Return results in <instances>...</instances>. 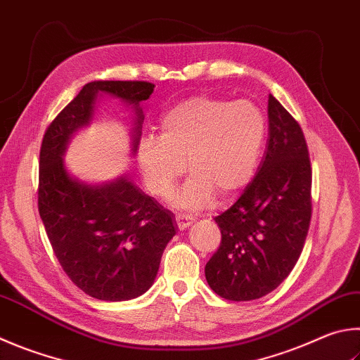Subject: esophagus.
Masks as SVG:
<instances>
[{
  "label": "esophagus",
  "instance_id": "34e87169",
  "mask_svg": "<svg viewBox=\"0 0 360 360\" xmlns=\"http://www.w3.org/2000/svg\"><path fill=\"white\" fill-rule=\"evenodd\" d=\"M176 221H178L179 230H186V228H188V226L193 224V219L191 217V215L178 214V215H176Z\"/></svg>",
  "mask_w": 360,
  "mask_h": 360
}]
</instances>
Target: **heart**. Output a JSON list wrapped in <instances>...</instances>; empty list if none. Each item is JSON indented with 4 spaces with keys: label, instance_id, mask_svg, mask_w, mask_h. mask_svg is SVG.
<instances>
[{
    "label": "heart",
    "instance_id": "obj_1",
    "mask_svg": "<svg viewBox=\"0 0 360 360\" xmlns=\"http://www.w3.org/2000/svg\"><path fill=\"white\" fill-rule=\"evenodd\" d=\"M266 135V116L253 102L192 97L160 117V136L141 140L139 165L149 191L165 198L187 160L193 174L173 201L181 209L198 211L215 193L228 200L250 184Z\"/></svg>",
    "mask_w": 360,
    "mask_h": 360
}]
</instances>
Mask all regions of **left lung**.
I'll return each instance as SVG.
<instances>
[{
	"label": "left lung",
	"mask_w": 360,
	"mask_h": 360,
	"mask_svg": "<svg viewBox=\"0 0 360 360\" xmlns=\"http://www.w3.org/2000/svg\"><path fill=\"white\" fill-rule=\"evenodd\" d=\"M269 139L238 201L215 217L221 243L205 267L211 290L240 302L266 296L290 276L311 219V167L299 122L267 101Z\"/></svg>",
	"instance_id": "obj_1"
}]
</instances>
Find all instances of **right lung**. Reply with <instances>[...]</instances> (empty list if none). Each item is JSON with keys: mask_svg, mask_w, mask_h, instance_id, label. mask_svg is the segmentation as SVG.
Instances as JSON below:
<instances>
[{"mask_svg": "<svg viewBox=\"0 0 360 360\" xmlns=\"http://www.w3.org/2000/svg\"><path fill=\"white\" fill-rule=\"evenodd\" d=\"M149 82H91L61 110L44 134L39 154L37 206L63 271L88 296L129 300L154 283L162 253L176 234L173 214L140 191L129 176L107 184L72 178L63 155L70 136L88 126L99 93L135 110L132 153L141 136L140 102L149 99Z\"/></svg>", "mask_w": 360, "mask_h": 360, "instance_id": "obj_1", "label": "right lung"}]
</instances>
